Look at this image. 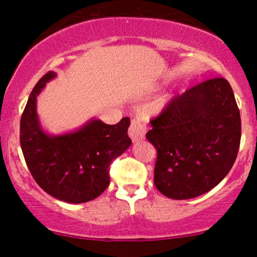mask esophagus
<instances>
[{
	"mask_svg": "<svg viewBox=\"0 0 257 257\" xmlns=\"http://www.w3.org/2000/svg\"><path fill=\"white\" fill-rule=\"evenodd\" d=\"M147 129H149V126H147L145 120L138 118V117L137 118H133L128 131L129 137H131L133 141L143 140V139L145 138Z\"/></svg>",
	"mask_w": 257,
	"mask_h": 257,
	"instance_id": "obj_1",
	"label": "esophagus"
}]
</instances>
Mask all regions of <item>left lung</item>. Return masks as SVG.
I'll return each mask as SVG.
<instances>
[{"instance_id": "obj_1", "label": "left lung", "mask_w": 257, "mask_h": 257, "mask_svg": "<svg viewBox=\"0 0 257 257\" xmlns=\"http://www.w3.org/2000/svg\"><path fill=\"white\" fill-rule=\"evenodd\" d=\"M155 185L172 199L208 192L229 173L240 145V113L228 81L215 77L176 95L151 119Z\"/></svg>"}]
</instances>
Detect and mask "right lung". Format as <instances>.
<instances>
[{
    "mask_svg": "<svg viewBox=\"0 0 257 257\" xmlns=\"http://www.w3.org/2000/svg\"><path fill=\"white\" fill-rule=\"evenodd\" d=\"M54 77L55 72H47L29 96L20 119V146L32 178L44 192L73 204L89 202L110 185L111 162L131 146V119L124 117L112 125L94 119L75 133L46 134L38 123L36 99Z\"/></svg>",
    "mask_w": 257,
    "mask_h": 257,
    "instance_id": "1",
    "label": "right lung"
}]
</instances>
